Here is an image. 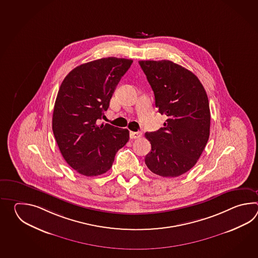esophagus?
I'll return each mask as SVG.
<instances>
[{
  "label": "esophagus",
  "instance_id": "esophagus-1",
  "mask_svg": "<svg viewBox=\"0 0 258 258\" xmlns=\"http://www.w3.org/2000/svg\"><path fill=\"white\" fill-rule=\"evenodd\" d=\"M142 137V133L141 132H130V138L131 139H137L139 137Z\"/></svg>",
  "mask_w": 258,
  "mask_h": 258
}]
</instances>
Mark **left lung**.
<instances>
[{
  "label": "left lung",
  "instance_id": "left-lung-1",
  "mask_svg": "<svg viewBox=\"0 0 258 258\" xmlns=\"http://www.w3.org/2000/svg\"><path fill=\"white\" fill-rule=\"evenodd\" d=\"M154 91L164 127L147 132L151 151L145 162L153 173L177 177L198 162L209 138L208 95L198 77L171 60H139Z\"/></svg>",
  "mask_w": 258,
  "mask_h": 258
}]
</instances>
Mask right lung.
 I'll use <instances>...</instances> for the list:
<instances>
[{
	"label": "right lung",
	"instance_id": "right-lung-1",
	"mask_svg": "<svg viewBox=\"0 0 258 258\" xmlns=\"http://www.w3.org/2000/svg\"><path fill=\"white\" fill-rule=\"evenodd\" d=\"M133 60L108 57L83 63L63 79L55 100L52 131L60 153L78 173L98 176L110 170L129 131L98 124Z\"/></svg>",
	"mask_w": 258,
	"mask_h": 258
}]
</instances>
